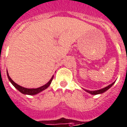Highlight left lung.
<instances>
[{"label": "left lung", "instance_id": "1", "mask_svg": "<svg viewBox=\"0 0 127 127\" xmlns=\"http://www.w3.org/2000/svg\"><path fill=\"white\" fill-rule=\"evenodd\" d=\"M115 83V81L114 82H112V84H111L110 85L107 86L105 87V88H102L101 90H95V91H89V90H86L83 89L84 91H86V92H88V93H90V94L93 95H98V94H102L103 93L105 92L106 91H107L109 88H111V87L112 86V85H114V84Z\"/></svg>", "mask_w": 127, "mask_h": 127}]
</instances>
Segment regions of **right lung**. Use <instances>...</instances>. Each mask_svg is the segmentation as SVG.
Listing matches in <instances>:
<instances>
[{"label":"right lung","mask_w":127,"mask_h":127,"mask_svg":"<svg viewBox=\"0 0 127 127\" xmlns=\"http://www.w3.org/2000/svg\"><path fill=\"white\" fill-rule=\"evenodd\" d=\"M7 77H8V79L10 81L11 83L13 84V86L16 88V90H18V91H20V93H22V94L24 95H37L39 93L43 91V90H46L47 88H48L49 86L50 85L52 82V80L53 78H54V75L52 77V78L50 79V80L47 82L46 84L43 85L42 86L39 87V88H24V87L21 86L20 85L17 84L16 83H15L11 79V77H9V73H8V71H7Z\"/></svg>","instance_id":"right-lung-1"}]
</instances>
